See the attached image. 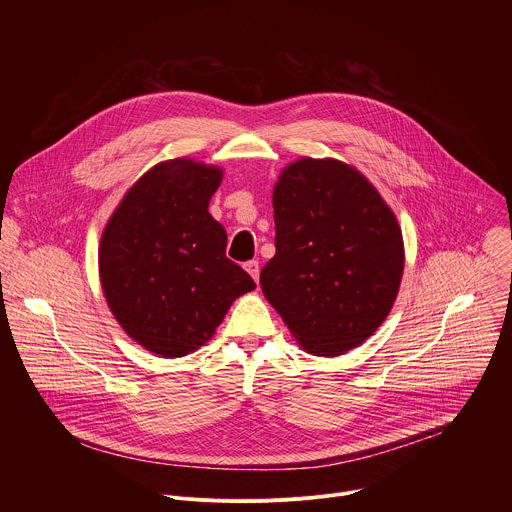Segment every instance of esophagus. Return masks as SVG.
Listing matches in <instances>:
<instances>
[{
	"label": "esophagus",
	"mask_w": 512,
	"mask_h": 512,
	"mask_svg": "<svg viewBox=\"0 0 512 512\" xmlns=\"http://www.w3.org/2000/svg\"><path fill=\"white\" fill-rule=\"evenodd\" d=\"M245 269H247V273H249L255 281H259V261H247V263H245Z\"/></svg>",
	"instance_id": "1"
}]
</instances>
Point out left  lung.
<instances>
[{"instance_id":"8db88e82","label":"left lung","mask_w":512,"mask_h":512,"mask_svg":"<svg viewBox=\"0 0 512 512\" xmlns=\"http://www.w3.org/2000/svg\"><path fill=\"white\" fill-rule=\"evenodd\" d=\"M275 255L261 289L316 356L360 346L389 316L405 249L395 212L354 166L300 158L273 186Z\"/></svg>"}]
</instances>
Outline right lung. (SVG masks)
I'll return each mask as SVG.
<instances>
[{
    "instance_id": "right-lung-1",
    "label": "right lung",
    "mask_w": 512,
    "mask_h": 512,
    "mask_svg": "<svg viewBox=\"0 0 512 512\" xmlns=\"http://www.w3.org/2000/svg\"><path fill=\"white\" fill-rule=\"evenodd\" d=\"M223 168L190 158L156 164L121 198L99 243L109 310L129 338L162 358L198 350L231 304L255 289L208 212Z\"/></svg>"
}]
</instances>
